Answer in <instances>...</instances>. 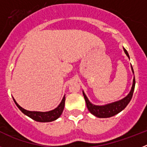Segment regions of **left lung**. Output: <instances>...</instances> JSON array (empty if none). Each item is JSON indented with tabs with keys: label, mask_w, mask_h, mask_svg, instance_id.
<instances>
[{
	"label": "left lung",
	"mask_w": 147,
	"mask_h": 147,
	"mask_svg": "<svg viewBox=\"0 0 147 147\" xmlns=\"http://www.w3.org/2000/svg\"><path fill=\"white\" fill-rule=\"evenodd\" d=\"M124 50L127 57H129V54L127 52V51L125 49H124ZM132 72L134 73V71H133L132 67ZM135 85H136V80H135L134 76L132 89H131L129 94L127 95L125 98L120 100V101H118V102H113V103L111 104H108V105H104V106H96V105H92V104L89 102V100L88 99L86 96H85V93L82 92L84 98H85V102H86V105L88 110H89L90 113H92L93 115H94L95 116H96V117L98 118H109L112 117L113 115H116V114H118L119 113H120L121 110H124V109L127 107V105L129 104V102H130L131 98H132V95H133V92H134Z\"/></svg>",
	"instance_id": "8db88e82"
}]
</instances>
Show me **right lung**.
<instances>
[{
	"label": "right lung",
	"mask_w": 147,
	"mask_h": 147,
	"mask_svg": "<svg viewBox=\"0 0 147 147\" xmlns=\"http://www.w3.org/2000/svg\"><path fill=\"white\" fill-rule=\"evenodd\" d=\"M14 102H15V105H17V107L20 109L23 113L26 115L27 116L30 117L33 120L39 122H50L53 121L57 119L61 115L62 113V111L64 110V106H65V97H63L62 102L59 104L57 108L54 110H51L49 112H37V111H28V110H25V109L22 108L20 105H18L15 100L13 98Z\"/></svg>",
	"instance_id": "right-lung-1"
}]
</instances>
